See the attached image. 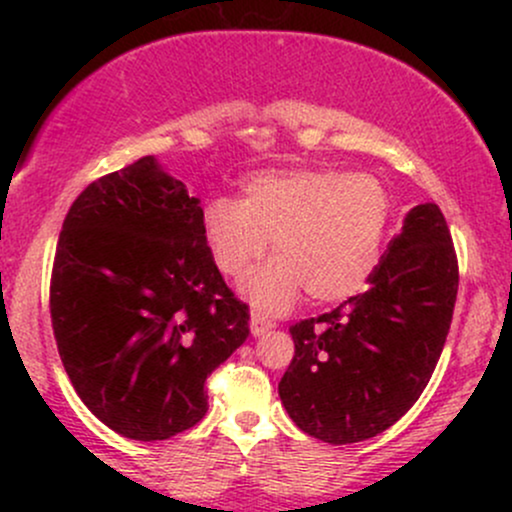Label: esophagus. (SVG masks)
I'll use <instances>...</instances> for the list:
<instances>
[{
	"label": "esophagus",
	"instance_id": "1",
	"mask_svg": "<svg viewBox=\"0 0 512 512\" xmlns=\"http://www.w3.org/2000/svg\"><path fill=\"white\" fill-rule=\"evenodd\" d=\"M272 327H274V320H269L267 315H262V313L250 315V332L255 334V337H262V334H267Z\"/></svg>",
	"mask_w": 512,
	"mask_h": 512
}]
</instances>
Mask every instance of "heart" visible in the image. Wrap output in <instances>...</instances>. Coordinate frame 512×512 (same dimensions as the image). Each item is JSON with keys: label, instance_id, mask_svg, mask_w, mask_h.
<instances>
[{"label": "heart", "instance_id": "heart-1", "mask_svg": "<svg viewBox=\"0 0 512 512\" xmlns=\"http://www.w3.org/2000/svg\"><path fill=\"white\" fill-rule=\"evenodd\" d=\"M390 190L378 175L337 168L264 170L243 185V202L216 197L204 209V236L226 276H243L267 252L243 291L257 308L281 310L305 291L339 303L366 286L390 231Z\"/></svg>", "mask_w": 512, "mask_h": 512}]
</instances>
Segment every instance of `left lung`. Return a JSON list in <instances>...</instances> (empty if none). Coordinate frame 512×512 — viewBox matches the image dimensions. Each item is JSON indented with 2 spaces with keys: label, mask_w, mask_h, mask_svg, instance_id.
<instances>
[{
  "label": "left lung",
  "mask_w": 512,
  "mask_h": 512,
  "mask_svg": "<svg viewBox=\"0 0 512 512\" xmlns=\"http://www.w3.org/2000/svg\"><path fill=\"white\" fill-rule=\"evenodd\" d=\"M457 252L438 204H419L368 289L289 327L296 354L279 397L301 431L332 445L397 424L426 390L450 332Z\"/></svg>",
  "instance_id": "8db88e82"
}]
</instances>
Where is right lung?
I'll return each instance as SVG.
<instances>
[{"instance_id": "right-lung-1", "label": "right lung", "mask_w": 512, "mask_h": 512, "mask_svg": "<svg viewBox=\"0 0 512 512\" xmlns=\"http://www.w3.org/2000/svg\"><path fill=\"white\" fill-rule=\"evenodd\" d=\"M50 317L76 395L132 440H168L207 414V378L250 334L204 211L151 156L103 175L64 216Z\"/></svg>"}]
</instances>
